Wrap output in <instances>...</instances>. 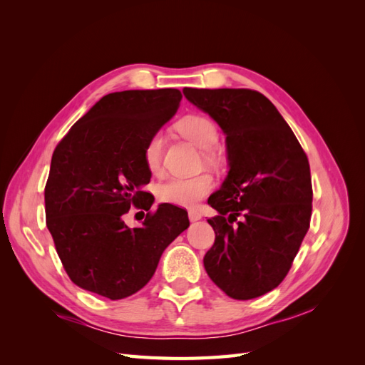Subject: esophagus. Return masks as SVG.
I'll return each mask as SVG.
<instances>
[{"instance_id": "34e87169", "label": "esophagus", "mask_w": 365, "mask_h": 365, "mask_svg": "<svg viewBox=\"0 0 365 365\" xmlns=\"http://www.w3.org/2000/svg\"><path fill=\"white\" fill-rule=\"evenodd\" d=\"M189 219H190V222H196V220L201 219V215L197 213V212H195V210H190V212H189Z\"/></svg>"}]
</instances>
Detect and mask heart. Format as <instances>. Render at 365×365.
<instances>
[{
  "mask_svg": "<svg viewBox=\"0 0 365 365\" xmlns=\"http://www.w3.org/2000/svg\"><path fill=\"white\" fill-rule=\"evenodd\" d=\"M178 129L181 134L189 138L197 148L208 150L207 157L213 158L212 148L217 145L219 130L215 121L204 115H187L180 120ZM164 148L163 132H155L145 148V161L148 169L157 172ZM213 178L210 175L192 176V178H182V176H173L158 185V197L163 202L180 207H193L197 201H201L210 192L213 190Z\"/></svg>",
  "mask_w": 365,
  "mask_h": 365,
  "instance_id": "b5f03b06",
  "label": "heart"
}]
</instances>
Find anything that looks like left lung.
<instances>
[{
	"label": "left lung",
	"instance_id": "left-lung-1",
	"mask_svg": "<svg viewBox=\"0 0 365 365\" xmlns=\"http://www.w3.org/2000/svg\"><path fill=\"white\" fill-rule=\"evenodd\" d=\"M225 134L228 175L208 197L215 244L204 268L228 297L251 300L283 282L312 215L311 169L292 129L252 90L184 88ZM241 219L237 221V217Z\"/></svg>",
	"mask_w": 365,
	"mask_h": 365
}]
</instances>
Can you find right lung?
<instances>
[{"mask_svg":"<svg viewBox=\"0 0 365 365\" xmlns=\"http://www.w3.org/2000/svg\"><path fill=\"white\" fill-rule=\"evenodd\" d=\"M181 91L129 90L102 97L68 130L51 157L47 228L68 277L79 288L120 300L140 291L163 251L190 225L187 212L160 204L141 227L123 216L153 201L145 161L149 138L175 115Z\"/></svg>","mask_w":365,"mask_h":365,"instance_id":"1","label":"right lung"}]
</instances>
